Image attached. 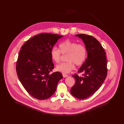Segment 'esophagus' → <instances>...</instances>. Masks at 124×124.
I'll return each instance as SVG.
<instances>
[{
  "label": "esophagus",
  "instance_id": "obj_1",
  "mask_svg": "<svg viewBox=\"0 0 124 124\" xmlns=\"http://www.w3.org/2000/svg\"><path fill=\"white\" fill-rule=\"evenodd\" d=\"M62 75H63V76L64 78H66V77H68V75H66V74H64V73L62 74Z\"/></svg>",
  "mask_w": 124,
  "mask_h": 124
}]
</instances>
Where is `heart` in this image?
<instances>
[{"instance_id": "obj_1", "label": "heart", "mask_w": 124, "mask_h": 124, "mask_svg": "<svg viewBox=\"0 0 124 124\" xmlns=\"http://www.w3.org/2000/svg\"><path fill=\"white\" fill-rule=\"evenodd\" d=\"M59 50L53 49L51 52V58L56 63H59L61 53L68 54L67 62L61 63L57 65L56 70L63 73H68L75 68L74 63L77 65H82L86 57V51L81 44H78L76 42L66 40L59 45Z\"/></svg>"}]
</instances>
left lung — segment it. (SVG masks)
<instances>
[{"label":"left lung","mask_w":124,"mask_h":124,"mask_svg":"<svg viewBox=\"0 0 124 124\" xmlns=\"http://www.w3.org/2000/svg\"><path fill=\"white\" fill-rule=\"evenodd\" d=\"M84 42L87 57L78 72H84L82 77L77 74L72 76L75 79L71 93L80 100L92 96L98 90L107 75L106 53L100 43L92 36L84 34L75 35Z\"/></svg>","instance_id":"left-lung-1"}]
</instances>
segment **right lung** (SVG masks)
Segmentation results:
<instances>
[{"label":"right lung","instance_id":"1","mask_svg":"<svg viewBox=\"0 0 124 124\" xmlns=\"http://www.w3.org/2000/svg\"><path fill=\"white\" fill-rule=\"evenodd\" d=\"M63 36L47 33L37 35L25 42L19 51L16 65L18 78L24 88L37 99L51 97L63 78L58 71L50 73L54 68L51 52Z\"/></svg>","mask_w":124,"mask_h":124}]
</instances>
